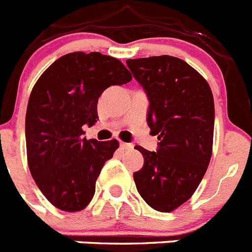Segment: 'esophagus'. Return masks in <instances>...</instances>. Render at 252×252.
<instances>
[{"instance_id":"1","label":"esophagus","mask_w":252,"mask_h":252,"mask_svg":"<svg viewBox=\"0 0 252 252\" xmlns=\"http://www.w3.org/2000/svg\"><path fill=\"white\" fill-rule=\"evenodd\" d=\"M121 147L123 149H131L133 148V144H130V143H124V142H121Z\"/></svg>"}]
</instances>
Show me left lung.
<instances>
[{
    "label": "left lung",
    "instance_id": "8db88e82",
    "mask_svg": "<svg viewBox=\"0 0 252 252\" xmlns=\"http://www.w3.org/2000/svg\"><path fill=\"white\" fill-rule=\"evenodd\" d=\"M126 65L148 95L147 122L159 140L157 152L134 147L144 165L133 178L152 208L172 212L191 198L210 164L214 95L197 70L174 56L129 59Z\"/></svg>",
    "mask_w": 252,
    "mask_h": 252
}]
</instances>
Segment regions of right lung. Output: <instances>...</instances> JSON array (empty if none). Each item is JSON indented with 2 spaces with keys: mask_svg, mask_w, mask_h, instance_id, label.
<instances>
[{
  "mask_svg": "<svg viewBox=\"0 0 252 252\" xmlns=\"http://www.w3.org/2000/svg\"><path fill=\"white\" fill-rule=\"evenodd\" d=\"M131 80L121 60L75 51L59 58L33 85L26 110V152L31 176L50 203L65 212L89 205L103 165L119 148L117 139L83 138L94 126L106 88Z\"/></svg>",
  "mask_w": 252,
  "mask_h": 252,
  "instance_id": "obj_1",
  "label": "right lung"
}]
</instances>
